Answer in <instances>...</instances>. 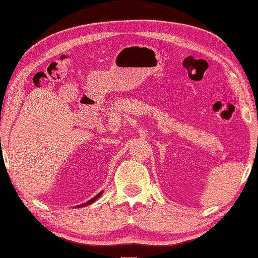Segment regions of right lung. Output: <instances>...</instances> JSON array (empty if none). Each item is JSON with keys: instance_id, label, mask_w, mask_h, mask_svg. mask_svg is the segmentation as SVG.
<instances>
[{"instance_id": "obj_1", "label": "right lung", "mask_w": 258, "mask_h": 258, "mask_svg": "<svg viewBox=\"0 0 258 258\" xmlns=\"http://www.w3.org/2000/svg\"><path fill=\"white\" fill-rule=\"evenodd\" d=\"M101 195V192H99V194H98V195L97 196H94L93 197V199H91L90 200V201H87V202H86V203H82V205H80V206H79V207H85V206H87V205H91V203H93L94 201H95V200H97L98 199V197H99Z\"/></svg>"}]
</instances>
